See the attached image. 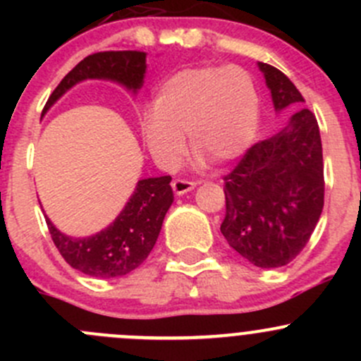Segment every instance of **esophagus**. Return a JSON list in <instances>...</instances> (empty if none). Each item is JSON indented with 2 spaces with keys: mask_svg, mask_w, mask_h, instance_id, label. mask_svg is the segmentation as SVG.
Instances as JSON below:
<instances>
[{
  "mask_svg": "<svg viewBox=\"0 0 361 361\" xmlns=\"http://www.w3.org/2000/svg\"><path fill=\"white\" fill-rule=\"evenodd\" d=\"M171 187H173L174 194L176 195H185L187 192L194 190L195 183H192V181H187V180H174L173 183H171Z\"/></svg>",
  "mask_w": 361,
  "mask_h": 361,
  "instance_id": "34e87169",
  "label": "esophagus"
}]
</instances>
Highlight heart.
<instances>
[{"label": "heart", "mask_w": 361, "mask_h": 361, "mask_svg": "<svg viewBox=\"0 0 361 361\" xmlns=\"http://www.w3.org/2000/svg\"><path fill=\"white\" fill-rule=\"evenodd\" d=\"M260 127V96L239 66L187 68L157 87L152 111L140 130L148 154L162 169H174L185 154V134L197 150L195 160L228 164L243 157Z\"/></svg>", "instance_id": "heart-1"}]
</instances>
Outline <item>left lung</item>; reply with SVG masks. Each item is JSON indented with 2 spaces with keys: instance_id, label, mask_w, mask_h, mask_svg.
<instances>
[{
  "instance_id": "obj_1",
  "label": "left lung",
  "mask_w": 361,
  "mask_h": 361,
  "mask_svg": "<svg viewBox=\"0 0 361 361\" xmlns=\"http://www.w3.org/2000/svg\"><path fill=\"white\" fill-rule=\"evenodd\" d=\"M274 111L297 110L269 140L251 147L225 176L221 234L228 246L262 269L290 264L307 245L325 195L318 122L304 97L274 66L258 63Z\"/></svg>"
}]
</instances>
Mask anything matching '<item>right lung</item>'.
Instances as JSON below:
<instances>
[{
    "mask_svg": "<svg viewBox=\"0 0 361 361\" xmlns=\"http://www.w3.org/2000/svg\"><path fill=\"white\" fill-rule=\"evenodd\" d=\"M147 73V54L136 50L97 52L80 61L61 80L43 108L42 116L68 92L85 80H106L134 94L143 87ZM171 176L143 178L115 220L103 231L85 238L61 232L45 214L54 245L64 260L76 271L101 279L122 278L140 267L162 228L167 209L174 201Z\"/></svg>",
    "mask_w": 361,
    "mask_h": 361,
    "instance_id": "right-lung-1",
    "label": "right lung"
}]
</instances>
